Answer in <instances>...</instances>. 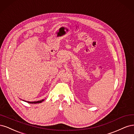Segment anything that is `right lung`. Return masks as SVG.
<instances>
[{
    "mask_svg": "<svg viewBox=\"0 0 134 134\" xmlns=\"http://www.w3.org/2000/svg\"><path fill=\"white\" fill-rule=\"evenodd\" d=\"M44 100H42L40 101H34V102H29L27 101V102H28L29 103H41L42 101H43Z\"/></svg>",
    "mask_w": 134,
    "mask_h": 134,
    "instance_id": "obj_1",
    "label": "right lung"
}]
</instances>
